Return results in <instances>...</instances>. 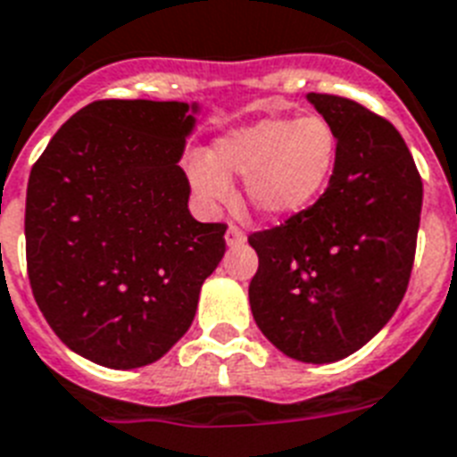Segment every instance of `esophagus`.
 Listing matches in <instances>:
<instances>
[{"label":"esophagus","instance_id":"34e87169","mask_svg":"<svg viewBox=\"0 0 457 457\" xmlns=\"http://www.w3.org/2000/svg\"><path fill=\"white\" fill-rule=\"evenodd\" d=\"M244 239H246V235L241 232L237 225H229L228 232H225V241H228V246H237V244H244Z\"/></svg>","mask_w":457,"mask_h":457}]
</instances>
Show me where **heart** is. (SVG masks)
Segmentation results:
<instances>
[{
    "mask_svg": "<svg viewBox=\"0 0 457 457\" xmlns=\"http://www.w3.org/2000/svg\"><path fill=\"white\" fill-rule=\"evenodd\" d=\"M337 136L324 117H267L229 131L213 157L190 162L192 187L204 202L232 196L229 176L246 178L248 202L262 216L287 218L310 209L331 183Z\"/></svg>",
    "mask_w": 457,
    "mask_h": 457,
    "instance_id": "obj_1",
    "label": "heart"
}]
</instances>
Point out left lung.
<instances>
[{
  "label": "left lung",
  "mask_w": 457,
  "mask_h": 457,
  "mask_svg": "<svg viewBox=\"0 0 457 457\" xmlns=\"http://www.w3.org/2000/svg\"><path fill=\"white\" fill-rule=\"evenodd\" d=\"M336 129L337 159L317 202L248 237V287L262 336L307 363L350 357L387 324L413 270L422 180L402 133L357 100L307 94Z\"/></svg>",
  "instance_id": "8db88e82"
}]
</instances>
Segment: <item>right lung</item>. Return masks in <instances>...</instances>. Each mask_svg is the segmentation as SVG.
Masks as SVG:
<instances>
[{
  "label": "right lung",
  "instance_id": "1",
  "mask_svg": "<svg viewBox=\"0 0 457 457\" xmlns=\"http://www.w3.org/2000/svg\"><path fill=\"white\" fill-rule=\"evenodd\" d=\"M196 112V105H192ZM187 103L96 100L58 129L28 180L25 255L54 333L107 369L157 361L185 336L225 222L190 216L178 166Z\"/></svg>",
  "mask_w": 457,
  "mask_h": 457
}]
</instances>
